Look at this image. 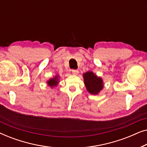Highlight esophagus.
<instances>
[{"label":"esophagus","instance_id":"esophagus-1","mask_svg":"<svg viewBox=\"0 0 147 147\" xmlns=\"http://www.w3.org/2000/svg\"><path fill=\"white\" fill-rule=\"evenodd\" d=\"M71 73L72 74H74V75H77V74H78V73H79V71H78V70L77 69H72Z\"/></svg>","mask_w":147,"mask_h":147}]
</instances>
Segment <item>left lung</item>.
I'll return each instance as SVG.
<instances>
[{
    "label": "left lung",
    "mask_w": 147,
    "mask_h": 147,
    "mask_svg": "<svg viewBox=\"0 0 147 147\" xmlns=\"http://www.w3.org/2000/svg\"><path fill=\"white\" fill-rule=\"evenodd\" d=\"M86 89L91 94H98L104 87L103 80L100 77H98L92 71H88L83 74Z\"/></svg>",
    "instance_id": "1"
}]
</instances>
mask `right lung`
Masks as SVG:
<instances>
[{"label":"right lung","mask_w":147,"mask_h":147,"mask_svg":"<svg viewBox=\"0 0 147 147\" xmlns=\"http://www.w3.org/2000/svg\"><path fill=\"white\" fill-rule=\"evenodd\" d=\"M58 82H59V76H56L53 78H51V79L48 80L47 83L50 87L53 88L54 86H57Z\"/></svg>","instance_id":"add662e5"}]
</instances>
